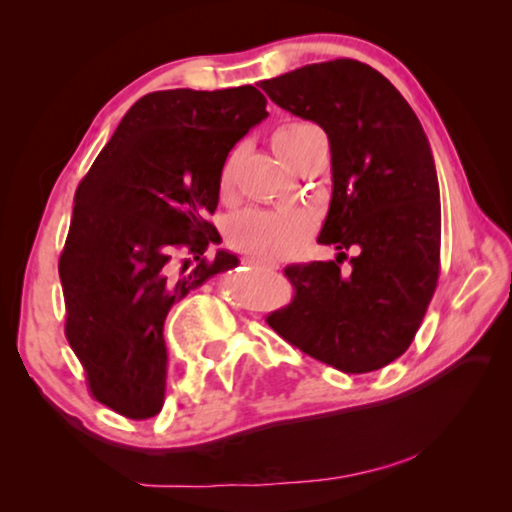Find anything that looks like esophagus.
Wrapping results in <instances>:
<instances>
[{"label":"esophagus","mask_w":512,"mask_h":512,"mask_svg":"<svg viewBox=\"0 0 512 512\" xmlns=\"http://www.w3.org/2000/svg\"><path fill=\"white\" fill-rule=\"evenodd\" d=\"M244 262L250 264V266H255V268H264V271H277V268H280V264H275V262H262V259H255V257H246Z\"/></svg>","instance_id":"esophagus-1"}]
</instances>
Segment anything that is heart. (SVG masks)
Listing matches in <instances>:
<instances>
[{
	"label": "heart",
	"mask_w": 512,
	"mask_h": 512,
	"mask_svg": "<svg viewBox=\"0 0 512 512\" xmlns=\"http://www.w3.org/2000/svg\"><path fill=\"white\" fill-rule=\"evenodd\" d=\"M318 131L316 126L305 121H291L273 133V149L280 155L284 164L293 169L296 160L305 146L307 137ZM237 160L230 155L221 169V192H228L235 180ZM314 228V219L305 210H244L235 214L228 223V239L241 253L250 257L271 262L291 255Z\"/></svg>",
	"instance_id": "obj_1"
}]
</instances>
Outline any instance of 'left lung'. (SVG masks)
Instances as JSON below:
<instances>
[{
    "mask_svg": "<svg viewBox=\"0 0 512 512\" xmlns=\"http://www.w3.org/2000/svg\"><path fill=\"white\" fill-rule=\"evenodd\" d=\"M262 90L316 121L332 151V201L318 244L332 262L284 268L296 296L266 318L284 341L341 372H372L409 350L440 273V192L429 140L377 69L350 58L305 65ZM357 247L348 274L343 249Z\"/></svg>",
    "mask_w": 512,
    "mask_h": 512,
    "instance_id": "left-lung-1",
    "label": "left lung"
}]
</instances>
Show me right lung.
<instances>
[{
  "label": "right lung",
  "instance_id": "obj_1",
  "mask_svg": "<svg viewBox=\"0 0 512 512\" xmlns=\"http://www.w3.org/2000/svg\"><path fill=\"white\" fill-rule=\"evenodd\" d=\"M266 117V97L253 85L151 92L119 121L76 189L58 262L65 336L94 400L124 418L162 411V329L173 302L239 264L228 250L203 257L221 241L207 216L219 205L232 146Z\"/></svg>",
  "mask_w": 512,
  "mask_h": 512
}]
</instances>
